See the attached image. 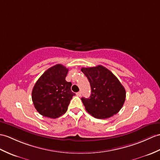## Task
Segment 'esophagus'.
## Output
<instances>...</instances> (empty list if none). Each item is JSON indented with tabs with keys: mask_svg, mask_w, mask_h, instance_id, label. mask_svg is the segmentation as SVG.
Segmentation results:
<instances>
[{
	"mask_svg": "<svg viewBox=\"0 0 160 160\" xmlns=\"http://www.w3.org/2000/svg\"><path fill=\"white\" fill-rule=\"evenodd\" d=\"M81 95H82V92H81L80 91V92H78L77 93H76V95H77V96H78V97H80Z\"/></svg>",
	"mask_w": 160,
	"mask_h": 160,
	"instance_id": "1",
	"label": "esophagus"
}]
</instances>
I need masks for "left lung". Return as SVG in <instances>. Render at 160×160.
I'll list each match as a JSON object with an SVG mask.
<instances>
[{
  "label": "left lung",
  "mask_w": 160,
  "mask_h": 160,
  "mask_svg": "<svg viewBox=\"0 0 160 160\" xmlns=\"http://www.w3.org/2000/svg\"><path fill=\"white\" fill-rule=\"evenodd\" d=\"M81 71L91 88L90 97L81 99L87 112L99 119L110 118L119 112L125 101L126 92L117 78L102 65L82 68Z\"/></svg>",
  "instance_id": "obj_1"
}]
</instances>
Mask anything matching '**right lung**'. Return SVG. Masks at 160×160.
<instances>
[{
    "label": "right lung",
    "instance_id": "add662e5",
    "mask_svg": "<svg viewBox=\"0 0 160 160\" xmlns=\"http://www.w3.org/2000/svg\"><path fill=\"white\" fill-rule=\"evenodd\" d=\"M68 69L57 64L44 72L32 91V100L37 111L43 117L56 118L65 114L76 94L72 82L65 80Z\"/></svg>",
    "mask_w": 160,
    "mask_h": 160
}]
</instances>
